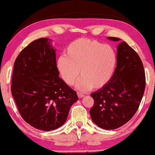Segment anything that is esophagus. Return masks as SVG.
I'll return each mask as SVG.
<instances>
[{
	"label": "esophagus",
	"mask_w": 155,
	"mask_h": 155,
	"mask_svg": "<svg viewBox=\"0 0 155 155\" xmlns=\"http://www.w3.org/2000/svg\"><path fill=\"white\" fill-rule=\"evenodd\" d=\"M78 97H79V98L81 99V98H82V97H84V94L81 93H78Z\"/></svg>",
	"instance_id": "1"
}]
</instances>
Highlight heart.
Here are the masks:
<instances>
[{"label":"heart","mask_w":155,"mask_h":155,"mask_svg":"<svg viewBox=\"0 0 155 155\" xmlns=\"http://www.w3.org/2000/svg\"><path fill=\"white\" fill-rule=\"evenodd\" d=\"M117 64V54L112 46L94 40L78 39L64 51L57 61V68L67 85L76 84L78 90L100 89L110 82Z\"/></svg>","instance_id":"b5f03b06"}]
</instances>
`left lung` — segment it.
<instances>
[{
  "instance_id": "8db88e82",
  "label": "left lung",
  "mask_w": 155,
  "mask_h": 155,
  "mask_svg": "<svg viewBox=\"0 0 155 155\" xmlns=\"http://www.w3.org/2000/svg\"><path fill=\"white\" fill-rule=\"evenodd\" d=\"M113 41L121 39L107 37ZM146 86L142 62L125 41L117 46V64L107 84L91 93L94 105L90 110L93 123L100 128L111 130L124 125L137 112Z\"/></svg>"
}]
</instances>
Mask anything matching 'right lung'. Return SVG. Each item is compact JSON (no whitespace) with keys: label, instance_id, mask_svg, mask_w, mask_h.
<instances>
[{"label":"right lung","instance_id":"right-lung-1","mask_svg":"<svg viewBox=\"0 0 155 155\" xmlns=\"http://www.w3.org/2000/svg\"><path fill=\"white\" fill-rule=\"evenodd\" d=\"M51 41L40 38L21 50L14 62L11 86L21 117L45 131L63 125L78 100L76 92L58 76Z\"/></svg>","mask_w":155,"mask_h":155}]
</instances>
